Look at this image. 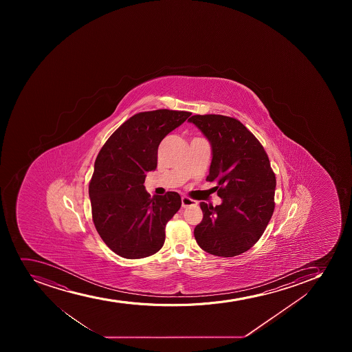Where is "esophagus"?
Returning a JSON list of instances; mask_svg holds the SVG:
<instances>
[{"mask_svg": "<svg viewBox=\"0 0 352 352\" xmlns=\"http://www.w3.org/2000/svg\"><path fill=\"white\" fill-rule=\"evenodd\" d=\"M196 203L197 202H196V201H194V199H189V197H187V196H182V208H187V206H195Z\"/></svg>", "mask_w": 352, "mask_h": 352, "instance_id": "obj_1", "label": "esophagus"}]
</instances>
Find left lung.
<instances>
[{"instance_id":"left-lung-1","label":"left lung","mask_w":352,"mask_h":352,"mask_svg":"<svg viewBox=\"0 0 352 352\" xmlns=\"http://www.w3.org/2000/svg\"><path fill=\"white\" fill-rule=\"evenodd\" d=\"M209 140L212 151L206 180L216 182L220 206L201 202L203 219L196 242L219 257L249 250L264 233L274 211L276 180L267 153L237 119L195 115L188 119Z\"/></svg>"}]
</instances>
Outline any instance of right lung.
Segmentation results:
<instances>
[{"instance_id": "obj_1", "label": "right lung", "mask_w": 352, "mask_h": 352, "mask_svg": "<svg viewBox=\"0 0 352 352\" xmlns=\"http://www.w3.org/2000/svg\"><path fill=\"white\" fill-rule=\"evenodd\" d=\"M190 112L160 109L126 120L100 150L89 182L91 214L102 240L115 254L139 259L156 254L165 227L178 212V192L150 196L146 172L156 170L162 140L185 122Z\"/></svg>"}]
</instances>
